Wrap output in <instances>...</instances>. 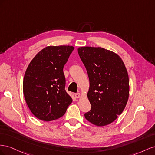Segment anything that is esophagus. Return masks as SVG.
Instances as JSON below:
<instances>
[{"label":"esophagus","mask_w":155,"mask_h":155,"mask_svg":"<svg viewBox=\"0 0 155 155\" xmlns=\"http://www.w3.org/2000/svg\"><path fill=\"white\" fill-rule=\"evenodd\" d=\"M74 97H76V98H79V97H81L80 93H76V94H74Z\"/></svg>","instance_id":"esophagus-1"}]
</instances>
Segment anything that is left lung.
I'll return each mask as SVG.
<instances>
[{"instance_id":"obj_1","label":"left lung","mask_w":155,"mask_h":155,"mask_svg":"<svg viewBox=\"0 0 155 155\" xmlns=\"http://www.w3.org/2000/svg\"><path fill=\"white\" fill-rule=\"evenodd\" d=\"M78 52L90 80L87 97L91 108L85 118L97 126L108 125L123 112L129 99L124 63L116 53L101 47H80Z\"/></svg>"}]
</instances>
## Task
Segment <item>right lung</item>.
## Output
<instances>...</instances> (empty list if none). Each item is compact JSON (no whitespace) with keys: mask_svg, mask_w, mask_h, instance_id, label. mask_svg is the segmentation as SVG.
I'll return each instance as SVG.
<instances>
[{"mask_svg":"<svg viewBox=\"0 0 155 155\" xmlns=\"http://www.w3.org/2000/svg\"><path fill=\"white\" fill-rule=\"evenodd\" d=\"M74 50L72 46H48L34 57L23 80L26 103L35 116L50 121L65 114L72 99L66 92L64 66Z\"/></svg>","mask_w":155,"mask_h":155,"instance_id":"obj_1","label":"right lung"}]
</instances>
